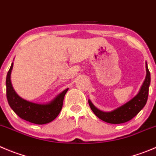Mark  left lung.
Masks as SVG:
<instances>
[{"instance_id":"1","label":"left lung","mask_w":156,"mask_h":156,"mask_svg":"<svg viewBox=\"0 0 156 156\" xmlns=\"http://www.w3.org/2000/svg\"><path fill=\"white\" fill-rule=\"evenodd\" d=\"M146 68V80L141 87L140 91L133 99H132L123 106L117 108L112 112H103L95 107L90 100H89V105L95 115L103 121L112 124L124 123L136 116L146 104L148 96H149V87L150 85L151 78L147 64Z\"/></svg>"}]
</instances>
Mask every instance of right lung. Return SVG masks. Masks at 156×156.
<instances>
[{"label": "right lung", "mask_w": 156, "mask_h": 156, "mask_svg": "<svg viewBox=\"0 0 156 156\" xmlns=\"http://www.w3.org/2000/svg\"><path fill=\"white\" fill-rule=\"evenodd\" d=\"M13 63L7 75V99L9 105L20 118L38 125L49 123L57 118L63 107V98L68 89L65 90L48 104H37L20 98L13 89L10 73Z\"/></svg>", "instance_id": "right-lung-1"}]
</instances>
